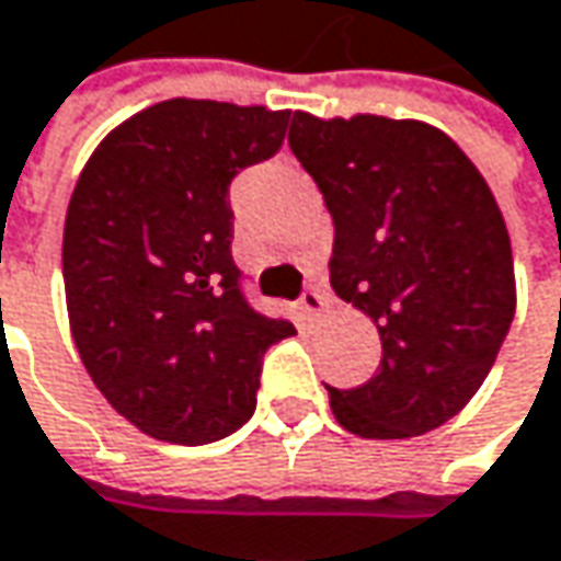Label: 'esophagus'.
<instances>
[{
  "label": "esophagus",
  "instance_id": "1",
  "mask_svg": "<svg viewBox=\"0 0 561 561\" xmlns=\"http://www.w3.org/2000/svg\"><path fill=\"white\" fill-rule=\"evenodd\" d=\"M299 309L312 319V316H322L324 309H328V296L319 294V290H306L302 299H299Z\"/></svg>",
  "mask_w": 561,
  "mask_h": 561
}]
</instances>
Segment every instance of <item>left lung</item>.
<instances>
[{"instance_id":"1","label":"left lung","mask_w":561,"mask_h":561,"mask_svg":"<svg viewBox=\"0 0 561 561\" xmlns=\"http://www.w3.org/2000/svg\"><path fill=\"white\" fill-rule=\"evenodd\" d=\"M290 148L334 224L331 287L378 328L366 385L328 388L359 438H410L458 416L515 319L505 217L473 160L420 119L294 113Z\"/></svg>"}]
</instances>
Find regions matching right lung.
<instances>
[{"label": "right lung", "instance_id": "right-lung-1", "mask_svg": "<svg viewBox=\"0 0 561 561\" xmlns=\"http://www.w3.org/2000/svg\"><path fill=\"white\" fill-rule=\"evenodd\" d=\"M290 110L173 98L88 157L62 233L71 341L98 391L157 442L208 445L252 410L262 353L296 334L239 294L230 180L284 145Z\"/></svg>", "mask_w": 561, "mask_h": 561}]
</instances>
